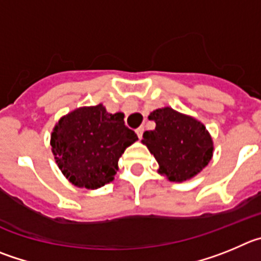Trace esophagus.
Returning a JSON list of instances; mask_svg holds the SVG:
<instances>
[{
  "instance_id": "esophagus-1",
  "label": "esophagus",
  "mask_w": 261,
  "mask_h": 261,
  "mask_svg": "<svg viewBox=\"0 0 261 261\" xmlns=\"http://www.w3.org/2000/svg\"><path fill=\"white\" fill-rule=\"evenodd\" d=\"M143 131H144V127H143V126H140V127L136 128V134H138V138H139V139H142Z\"/></svg>"
}]
</instances>
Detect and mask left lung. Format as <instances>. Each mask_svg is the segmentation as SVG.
<instances>
[{
    "instance_id": "left-lung-1",
    "label": "left lung",
    "mask_w": 261,
    "mask_h": 261,
    "mask_svg": "<svg viewBox=\"0 0 261 261\" xmlns=\"http://www.w3.org/2000/svg\"><path fill=\"white\" fill-rule=\"evenodd\" d=\"M148 118L156 122V127L144 131L142 142L169 180H187L208 165L213 143L203 123L171 108L153 110Z\"/></svg>"
}]
</instances>
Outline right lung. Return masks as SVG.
Returning a JSON list of instances; mask_svg holds the SVG:
<instances>
[{"label":"right lung","mask_w":261,"mask_h":261,"mask_svg":"<svg viewBox=\"0 0 261 261\" xmlns=\"http://www.w3.org/2000/svg\"><path fill=\"white\" fill-rule=\"evenodd\" d=\"M138 140L123 114L108 113L102 104L79 108L58 121L50 145L65 177L78 187L98 189L113 180L118 160Z\"/></svg>","instance_id":"obj_1"}]
</instances>
